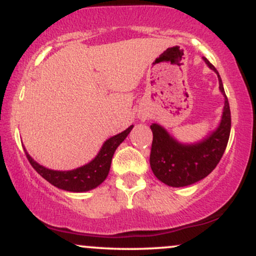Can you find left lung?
<instances>
[{"label": "left lung", "mask_w": 256, "mask_h": 256, "mask_svg": "<svg viewBox=\"0 0 256 256\" xmlns=\"http://www.w3.org/2000/svg\"><path fill=\"white\" fill-rule=\"evenodd\" d=\"M204 60L207 66L218 74L219 90L224 96V110L218 128L198 142L182 143L172 137L161 125H150L152 131V171L158 180L168 186H188L207 177L219 164L230 137V106L222 78L216 67L206 58Z\"/></svg>", "instance_id": "left-lung-1"}]
</instances>
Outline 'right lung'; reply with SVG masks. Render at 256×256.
Returning a JSON list of instances; mask_svg holds the SVG:
<instances>
[{
    "mask_svg": "<svg viewBox=\"0 0 256 256\" xmlns=\"http://www.w3.org/2000/svg\"><path fill=\"white\" fill-rule=\"evenodd\" d=\"M132 128L134 125L116 136L108 138L101 146L98 155L90 162L85 164L84 166L78 167V168L71 170V171H55V170L46 168V167L40 165L37 161H34L30 156V154L25 150V148L24 150L31 166L36 170L38 174L42 176L46 180H48L54 186L71 192H89V190L98 188L107 178L114 152L116 150L120 143L128 137Z\"/></svg>",
    "mask_w": 256,
    "mask_h": 256,
    "instance_id": "add662e5",
    "label": "right lung"
}]
</instances>
